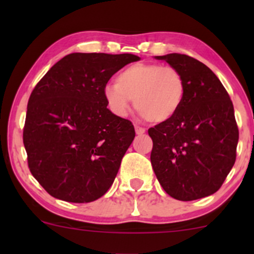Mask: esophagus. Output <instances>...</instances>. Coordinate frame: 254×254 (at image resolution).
I'll list each match as a JSON object with an SVG mask.
<instances>
[{
	"label": "esophagus",
	"mask_w": 254,
	"mask_h": 254,
	"mask_svg": "<svg viewBox=\"0 0 254 254\" xmlns=\"http://www.w3.org/2000/svg\"><path fill=\"white\" fill-rule=\"evenodd\" d=\"M135 131L137 135H143V133L145 132V129L144 127H139V125H135Z\"/></svg>",
	"instance_id": "34e87169"
}]
</instances>
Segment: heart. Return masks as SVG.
I'll return each mask as SVG.
<instances>
[{
  "label": "heart",
  "mask_w": 254,
  "mask_h": 254,
  "mask_svg": "<svg viewBox=\"0 0 254 254\" xmlns=\"http://www.w3.org/2000/svg\"><path fill=\"white\" fill-rule=\"evenodd\" d=\"M105 99L113 113L124 117L133 100L135 109L151 123H164L177 115L185 95L183 75L174 66L136 63L119 72L117 83L107 84Z\"/></svg>",
  "instance_id": "1"
}]
</instances>
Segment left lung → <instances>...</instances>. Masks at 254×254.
Returning a JSON list of instances; mask_svg holds the SVG:
<instances>
[{
	"label": "left lung",
	"mask_w": 254,
	"mask_h": 254,
	"mask_svg": "<svg viewBox=\"0 0 254 254\" xmlns=\"http://www.w3.org/2000/svg\"><path fill=\"white\" fill-rule=\"evenodd\" d=\"M178 69L185 82L179 111L170 121L150 127V161L171 197L194 200L222 186L237 157L239 130L234 107L216 75L190 56H155Z\"/></svg>",
	"instance_id": "1"
}]
</instances>
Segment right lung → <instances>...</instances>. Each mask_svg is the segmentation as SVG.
<instances>
[{
	"label": "right lung",
	"instance_id": "right-lung-1",
	"mask_svg": "<svg viewBox=\"0 0 254 254\" xmlns=\"http://www.w3.org/2000/svg\"><path fill=\"white\" fill-rule=\"evenodd\" d=\"M132 54L66 55L31 93L24 127L30 171L57 199L89 203L106 193L135 138L107 109L104 89Z\"/></svg>",
	"mask_w": 254,
	"mask_h": 254
}]
</instances>
